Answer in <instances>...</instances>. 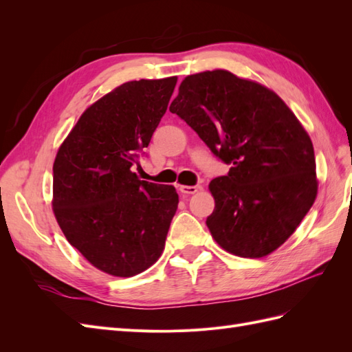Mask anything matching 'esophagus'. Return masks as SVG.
Returning <instances> with one entry per match:
<instances>
[{
  "label": "esophagus",
  "mask_w": 352,
  "mask_h": 352,
  "mask_svg": "<svg viewBox=\"0 0 352 352\" xmlns=\"http://www.w3.org/2000/svg\"><path fill=\"white\" fill-rule=\"evenodd\" d=\"M201 189V186H186V185H182L179 188L180 192H182L184 195H192L195 192H198V190Z\"/></svg>",
  "instance_id": "1"
}]
</instances>
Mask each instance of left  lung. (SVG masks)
Wrapping results in <instances>:
<instances>
[{"label": "left lung", "mask_w": 352, "mask_h": 352, "mask_svg": "<svg viewBox=\"0 0 352 352\" xmlns=\"http://www.w3.org/2000/svg\"><path fill=\"white\" fill-rule=\"evenodd\" d=\"M170 111L232 166L210 184L212 238L245 258L279 248L317 195L313 142L295 114L273 91L228 70L186 76Z\"/></svg>", "instance_id": "1"}]
</instances>
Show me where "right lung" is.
<instances>
[{"label":"right lung","mask_w":352,"mask_h":352,"mask_svg":"<svg viewBox=\"0 0 352 352\" xmlns=\"http://www.w3.org/2000/svg\"><path fill=\"white\" fill-rule=\"evenodd\" d=\"M177 78L132 80L87 109L57 153L52 208L65 236L95 267L119 278L158 260L179 204L175 186L133 173Z\"/></svg>","instance_id":"1"}]
</instances>
